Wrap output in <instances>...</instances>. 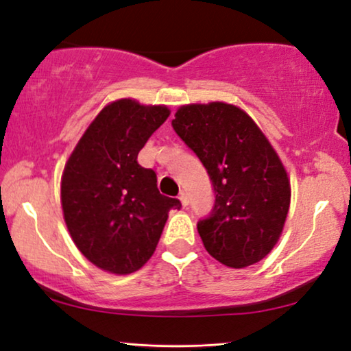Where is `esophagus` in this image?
Returning <instances> with one entry per match:
<instances>
[{"instance_id": "1", "label": "esophagus", "mask_w": 351, "mask_h": 351, "mask_svg": "<svg viewBox=\"0 0 351 351\" xmlns=\"http://www.w3.org/2000/svg\"><path fill=\"white\" fill-rule=\"evenodd\" d=\"M179 199H180V203H182V206H184V208H186V206H189V203H190V198H189V195H186L185 191H180V195H179Z\"/></svg>"}]
</instances>
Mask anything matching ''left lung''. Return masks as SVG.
Here are the masks:
<instances>
[{
	"mask_svg": "<svg viewBox=\"0 0 351 351\" xmlns=\"http://www.w3.org/2000/svg\"><path fill=\"white\" fill-rule=\"evenodd\" d=\"M172 128L213 182V210L198 222L210 256L244 268L275 247L291 204V184L275 148L241 108L223 102L182 105Z\"/></svg>",
	"mask_w": 351,
	"mask_h": 351,
	"instance_id": "left-lung-1",
	"label": "left lung"
}]
</instances>
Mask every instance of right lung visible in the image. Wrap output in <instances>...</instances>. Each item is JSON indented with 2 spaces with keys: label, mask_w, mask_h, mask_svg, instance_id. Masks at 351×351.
I'll return each mask as SVG.
<instances>
[{
  "label": "right lung",
  "mask_w": 351,
  "mask_h": 351,
  "mask_svg": "<svg viewBox=\"0 0 351 351\" xmlns=\"http://www.w3.org/2000/svg\"><path fill=\"white\" fill-rule=\"evenodd\" d=\"M169 113L132 99L108 104L66 161L60 184L66 228L81 254L105 271L129 275L145 265L167 213L180 209L179 199L160 193L155 171L137 162Z\"/></svg>",
  "instance_id": "obj_1"
}]
</instances>
